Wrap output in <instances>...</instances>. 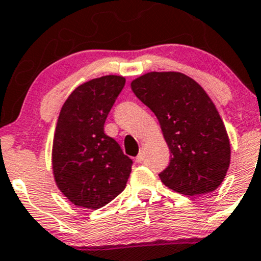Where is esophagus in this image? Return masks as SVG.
Listing matches in <instances>:
<instances>
[{"label": "esophagus", "instance_id": "1", "mask_svg": "<svg viewBox=\"0 0 261 261\" xmlns=\"http://www.w3.org/2000/svg\"><path fill=\"white\" fill-rule=\"evenodd\" d=\"M143 161H144V153L141 152V153H139V154L136 157V162H137V163H142V162H143Z\"/></svg>", "mask_w": 261, "mask_h": 261}]
</instances>
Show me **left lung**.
I'll return each mask as SVG.
<instances>
[{"instance_id":"8db88e82","label":"left lung","mask_w":261,"mask_h":261,"mask_svg":"<svg viewBox=\"0 0 261 261\" xmlns=\"http://www.w3.org/2000/svg\"><path fill=\"white\" fill-rule=\"evenodd\" d=\"M137 98L160 122L171 162L160 178L187 196L215 191L230 166V141L224 122L203 88L182 72L150 71L130 83Z\"/></svg>"}]
</instances>
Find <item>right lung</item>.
Instances as JSON below:
<instances>
[{
	"label": "right lung",
	"mask_w": 261,
	"mask_h": 261,
	"mask_svg": "<svg viewBox=\"0 0 261 261\" xmlns=\"http://www.w3.org/2000/svg\"><path fill=\"white\" fill-rule=\"evenodd\" d=\"M125 84L118 75L79 85L64 103L53 142L56 186L75 206L98 210L125 189L132 160L104 133V123Z\"/></svg>",
	"instance_id": "right-lung-1"
}]
</instances>
